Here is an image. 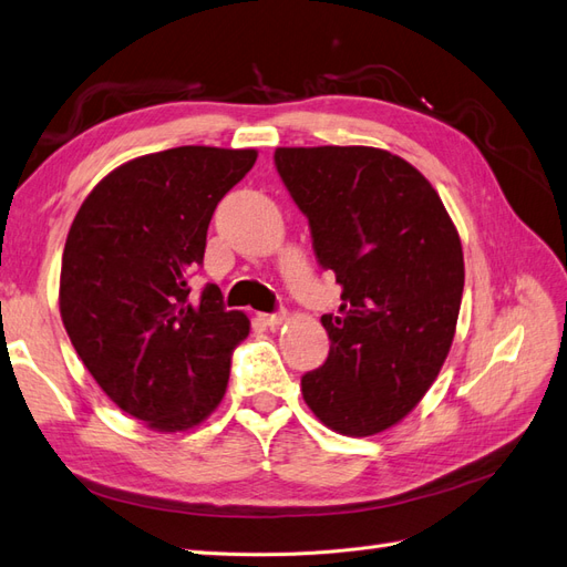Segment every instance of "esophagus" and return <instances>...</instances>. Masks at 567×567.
I'll use <instances>...</instances> for the list:
<instances>
[{
	"mask_svg": "<svg viewBox=\"0 0 567 567\" xmlns=\"http://www.w3.org/2000/svg\"><path fill=\"white\" fill-rule=\"evenodd\" d=\"M259 319L265 321V324L269 327V329H277V327H281L284 321H286V312H274V315H259Z\"/></svg>",
	"mask_w": 567,
	"mask_h": 567,
	"instance_id": "34e87169",
	"label": "esophagus"
}]
</instances>
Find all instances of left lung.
<instances>
[{"label":"left lung","instance_id":"obj_1","mask_svg":"<svg viewBox=\"0 0 567 567\" xmlns=\"http://www.w3.org/2000/svg\"><path fill=\"white\" fill-rule=\"evenodd\" d=\"M277 172L310 221L317 262L341 286L331 350L302 377L329 430L372 436L430 391L461 312L465 262L439 193L379 147H277Z\"/></svg>","mask_w":567,"mask_h":567}]
</instances>
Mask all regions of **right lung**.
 Returning <instances> with one entry per match:
<instances>
[{"label":"right lung","mask_w":567,"mask_h":567,"mask_svg":"<svg viewBox=\"0 0 567 567\" xmlns=\"http://www.w3.org/2000/svg\"><path fill=\"white\" fill-rule=\"evenodd\" d=\"M257 150L183 145L106 174L69 228L59 312L75 353L112 401L155 432H188L226 393L250 319L207 284L190 300L207 228Z\"/></svg>","instance_id":"1"}]
</instances>
